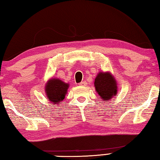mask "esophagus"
Listing matches in <instances>:
<instances>
[{
    "label": "esophagus",
    "mask_w": 160,
    "mask_h": 160,
    "mask_svg": "<svg viewBox=\"0 0 160 160\" xmlns=\"http://www.w3.org/2000/svg\"><path fill=\"white\" fill-rule=\"evenodd\" d=\"M86 85H87V82H81L79 84V85H80V86H85Z\"/></svg>",
    "instance_id": "esophagus-1"
}]
</instances>
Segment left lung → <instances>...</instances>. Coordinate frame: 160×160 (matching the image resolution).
<instances>
[{"label":"left lung","mask_w":160,"mask_h":160,"mask_svg":"<svg viewBox=\"0 0 160 160\" xmlns=\"http://www.w3.org/2000/svg\"><path fill=\"white\" fill-rule=\"evenodd\" d=\"M96 91L103 101H110L118 92L117 82L111 73L99 72L94 80Z\"/></svg>","instance_id":"8db88e82"}]
</instances>
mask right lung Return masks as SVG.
Instances as JSON below:
<instances>
[{
	"label": "right lung",
	"instance_id": "right-lung-1",
	"mask_svg": "<svg viewBox=\"0 0 160 160\" xmlns=\"http://www.w3.org/2000/svg\"><path fill=\"white\" fill-rule=\"evenodd\" d=\"M69 85L58 78H52L48 81L45 86L47 99L57 105L64 99Z\"/></svg>",
	"mask_w": 160,
	"mask_h": 160
}]
</instances>
